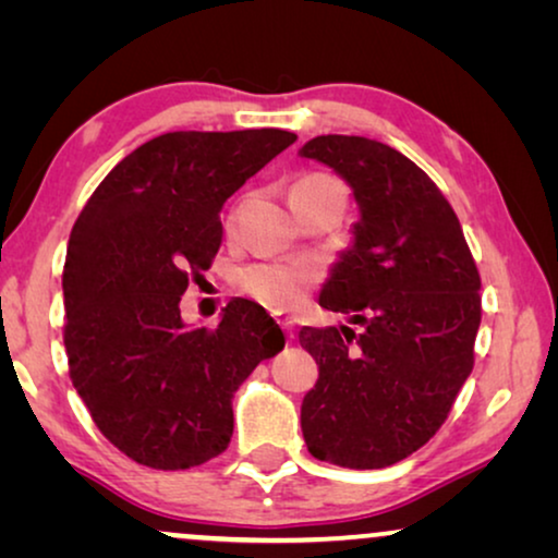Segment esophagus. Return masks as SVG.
Returning a JSON list of instances; mask_svg holds the SVG:
<instances>
[{"mask_svg": "<svg viewBox=\"0 0 558 558\" xmlns=\"http://www.w3.org/2000/svg\"><path fill=\"white\" fill-rule=\"evenodd\" d=\"M277 323H279L281 330L287 332V338H294V332H292V327H294L292 317H287V315H277Z\"/></svg>", "mask_w": 558, "mask_h": 558, "instance_id": "obj_1", "label": "esophagus"}]
</instances>
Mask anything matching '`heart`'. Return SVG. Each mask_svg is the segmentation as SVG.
Segmentation results:
<instances>
[{
	"mask_svg": "<svg viewBox=\"0 0 558 558\" xmlns=\"http://www.w3.org/2000/svg\"><path fill=\"white\" fill-rule=\"evenodd\" d=\"M327 187H342L330 174H304L292 185V205L296 197L319 193ZM239 208L231 210L228 223H233ZM317 269L307 262H264L251 264L239 274V284L254 300L269 304L274 310H289L302 300L304 292L317 281Z\"/></svg>",
	"mask_w": 558,
	"mask_h": 558,
	"instance_id": "heart-1",
	"label": "heart"
}]
</instances>
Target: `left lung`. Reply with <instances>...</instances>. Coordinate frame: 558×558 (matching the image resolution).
I'll use <instances>...</instances> for the list:
<instances>
[{"label": "left lung", "mask_w": 558, "mask_h": 558, "mask_svg": "<svg viewBox=\"0 0 558 558\" xmlns=\"http://www.w3.org/2000/svg\"><path fill=\"white\" fill-rule=\"evenodd\" d=\"M302 157L353 187L361 218L319 294L353 327H302L319 365L302 401L317 460L378 470L424 447L475 365L480 274L452 205L401 151L365 136L327 134Z\"/></svg>", "instance_id": "left-lung-1"}]
</instances>
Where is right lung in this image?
Wrapping results in <instances>:
<instances>
[{"mask_svg": "<svg viewBox=\"0 0 558 558\" xmlns=\"http://www.w3.org/2000/svg\"><path fill=\"white\" fill-rule=\"evenodd\" d=\"M294 142L284 129L155 136L75 220L63 269L68 368L94 424L134 462L187 470L223 452L233 393L284 348L254 302H228L208 330L185 327L180 296L218 254L223 203Z\"/></svg>", "mask_w": 558, "mask_h": 558, "instance_id": "1", "label": "right lung"}]
</instances>
